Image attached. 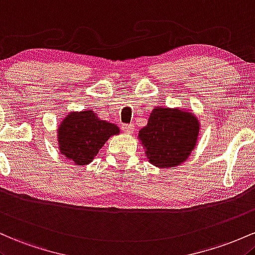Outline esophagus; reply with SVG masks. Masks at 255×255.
I'll return each instance as SVG.
<instances>
[{"label": "esophagus", "instance_id": "34e87169", "mask_svg": "<svg viewBox=\"0 0 255 255\" xmlns=\"http://www.w3.org/2000/svg\"><path fill=\"white\" fill-rule=\"evenodd\" d=\"M122 128L127 133H132L133 130H135V127H133V124H123Z\"/></svg>", "mask_w": 255, "mask_h": 255}]
</instances>
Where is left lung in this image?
<instances>
[{
    "instance_id": "8db88e82",
    "label": "left lung",
    "mask_w": 255,
    "mask_h": 255,
    "mask_svg": "<svg viewBox=\"0 0 255 255\" xmlns=\"http://www.w3.org/2000/svg\"><path fill=\"white\" fill-rule=\"evenodd\" d=\"M200 123L195 116L181 108L155 107L148 124L138 132L151 165L174 167L189 158L196 145Z\"/></svg>"
}]
</instances>
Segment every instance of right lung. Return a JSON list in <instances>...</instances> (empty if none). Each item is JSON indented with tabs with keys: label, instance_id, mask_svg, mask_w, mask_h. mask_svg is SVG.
<instances>
[{
	"label": "right lung",
	"instance_id": "add662e5",
	"mask_svg": "<svg viewBox=\"0 0 255 255\" xmlns=\"http://www.w3.org/2000/svg\"><path fill=\"white\" fill-rule=\"evenodd\" d=\"M119 131L116 124L101 120L94 111L71 112L58 128L60 153L76 165H88Z\"/></svg>",
	"mask_w": 255,
	"mask_h": 255
}]
</instances>
